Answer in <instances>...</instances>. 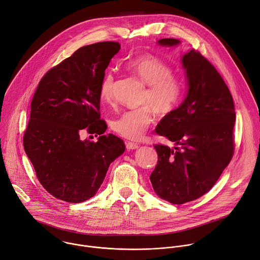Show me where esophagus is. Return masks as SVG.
Segmentation results:
<instances>
[{
    "label": "esophagus",
    "mask_w": 260,
    "mask_h": 260,
    "mask_svg": "<svg viewBox=\"0 0 260 260\" xmlns=\"http://www.w3.org/2000/svg\"><path fill=\"white\" fill-rule=\"evenodd\" d=\"M126 147H127V149H135V148H137L138 147V144L137 143H135V142H132V141H126Z\"/></svg>",
    "instance_id": "34e87169"
}]
</instances>
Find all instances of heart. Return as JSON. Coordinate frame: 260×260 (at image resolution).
Returning <instances> with one entry per match:
<instances>
[{
    "label": "heart",
    "mask_w": 260,
    "mask_h": 260,
    "mask_svg": "<svg viewBox=\"0 0 260 260\" xmlns=\"http://www.w3.org/2000/svg\"><path fill=\"white\" fill-rule=\"evenodd\" d=\"M126 69L146 83L138 109L123 113L113 121L112 128L127 139H139L152 123L154 112L159 116L171 115L180 105L183 96L182 82L174 76L172 67L152 54H140L126 62ZM115 76L109 72L103 77L99 96L102 102L114 100Z\"/></svg>",
    "instance_id": "1"
}]
</instances>
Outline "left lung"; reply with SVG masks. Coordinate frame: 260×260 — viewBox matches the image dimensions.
I'll list each match as a JSON object with an SVG mask.
<instances>
[{
	"mask_svg": "<svg viewBox=\"0 0 260 260\" xmlns=\"http://www.w3.org/2000/svg\"><path fill=\"white\" fill-rule=\"evenodd\" d=\"M176 39L159 44L173 46ZM188 93L182 105L155 128L178 146L154 144L158 163L149 176L162 199L180 205L208 192L230 164L235 150L233 96L214 66L192 49L182 57Z\"/></svg>",
	"mask_w": 260,
	"mask_h": 260,
	"instance_id": "8db88e82",
	"label": "left lung"
}]
</instances>
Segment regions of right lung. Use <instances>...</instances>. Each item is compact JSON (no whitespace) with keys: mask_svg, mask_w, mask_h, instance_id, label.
Wrapping results in <instances>:
<instances>
[{"mask_svg":"<svg viewBox=\"0 0 260 260\" xmlns=\"http://www.w3.org/2000/svg\"><path fill=\"white\" fill-rule=\"evenodd\" d=\"M118 42L81 47L41 79L30 105L23 147L43 187L69 203L92 198L110 164L125 150L124 141L106 135L100 119L99 89ZM83 132L100 135L81 141Z\"/></svg>","mask_w":260,"mask_h":260,"instance_id":"add662e5","label":"right lung"}]
</instances>
